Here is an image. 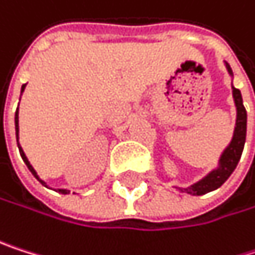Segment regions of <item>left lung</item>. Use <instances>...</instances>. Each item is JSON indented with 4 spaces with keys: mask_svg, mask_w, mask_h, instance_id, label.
I'll list each match as a JSON object with an SVG mask.
<instances>
[{
    "mask_svg": "<svg viewBox=\"0 0 255 255\" xmlns=\"http://www.w3.org/2000/svg\"><path fill=\"white\" fill-rule=\"evenodd\" d=\"M226 65H227L229 73L233 74L230 65L229 64H226ZM233 97H235V103H236V109H238V119H236L233 140H232V143L229 145V148L224 151V154L221 157V166L217 170L211 172L200 182L188 187L185 190L188 194L202 196V194H206L209 191L217 190L218 187H221L229 179V176L233 173V170L236 169V166H238V163L241 160V155H242V151H244V145H245V137H247V110L244 107L242 95H241L239 89L233 88Z\"/></svg>",
    "mask_w": 255,
    "mask_h": 255,
    "instance_id": "obj_1",
    "label": "left lung"
}]
</instances>
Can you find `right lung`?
I'll return each mask as SVG.
<instances>
[{"label":"right lung","mask_w":255,"mask_h":255,"mask_svg":"<svg viewBox=\"0 0 255 255\" xmlns=\"http://www.w3.org/2000/svg\"><path fill=\"white\" fill-rule=\"evenodd\" d=\"M25 86H26V85H23V86H22V92H23ZM17 109H19V107H17ZM14 125H16V136H17V131H19V116H17V112H16V115H14ZM17 146H19V142H17ZM19 152H20V157H22V160H23V161H25V164L28 166L29 172H31V173H32V175H34V176H35V178H37V179H38L41 184H44V182H43V181H41V179L37 176L35 170H34V169H32V166L29 164V161H28V158L25 157V154H23V151H22V148H20V146H19ZM59 193H62V194H68L70 191H68V190H59Z\"/></svg>","instance_id":"1"}]
</instances>
